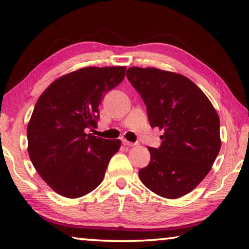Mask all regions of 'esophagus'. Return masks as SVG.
Here are the masks:
<instances>
[{"label": "esophagus", "mask_w": 249, "mask_h": 249, "mask_svg": "<svg viewBox=\"0 0 249 249\" xmlns=\"http://www.w3.org/2000/svg\"><path fill=\"white\" fill-rule=\"evenodd\" d=\"M122 142H123V145L125 146H129V147H133V146H136L137 142H128L126 140H122Z\"/></svg>", "instance_id": "obj_1"}]
</instances>
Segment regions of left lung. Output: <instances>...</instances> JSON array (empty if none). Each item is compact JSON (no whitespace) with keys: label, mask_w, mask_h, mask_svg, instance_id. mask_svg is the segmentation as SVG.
<instances>
[{"label":"left lung","mask_w":249,"mask_h":249,"mask_svg":"<svg viewBox=\"0 0 249 249\" xmlns=\"http://www.w3.org/2000/svg\"><path fill=\"white\" fill-rule=\"evenodd\" d=\"M126 77L146 104L151 127L163 130L159 148L138 176L167 199L191 192L209 174L221 149L220 119L190 79L157 68L130 67Z\"/></svg>","instance_id":"obj_1"}]
</instances>
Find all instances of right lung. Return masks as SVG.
Here are the masks:
<instances>
[{
  "label": "right lung",
  "mask_w": 249,
  "mask_h": 249,
  "mask_svg": "<svg viewBox=\"0 0 249 249\" xmlns=\"http://www.w3.org/2000/svg\"><path fill=\"white\" fill-rule=\"evenodd\" d=\"M126 67H87L58 78L39 96L27 125L28 155L53 191L75 199L102 182L120 140L87 134L95 128L104 94L123 81Z\"/></svg>",
  "instance_id": "right-lung-1"
}]
</instances>
